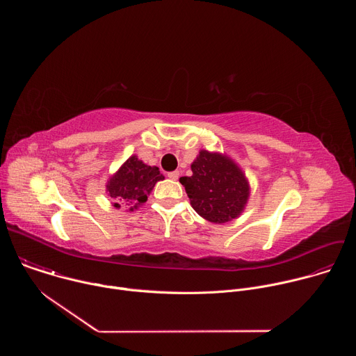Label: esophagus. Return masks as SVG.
<instances>
[{
    "instance_id": "1",
    "label": "esophagus",
    "mask_w": 356,
    "mask_h": 356,
    "mask_svg": "<svg viewBox=\"0 0 356 356\" xmlns=\"http://www.w3.org/2000/svg\"><path fill=\"white\" fill-rule=\"evenodd\" d=\"M168 177L172 179V180H177V179H179V172H177V170L170 172V173H168Z\"/></svg>"
}]
</instances>
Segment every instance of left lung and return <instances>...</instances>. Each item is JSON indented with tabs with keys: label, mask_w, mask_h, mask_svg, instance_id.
<instances>
[{
	"label": "left lung",
	"mask_w": 356,
	"mask_h": 356,
	"mask_svg": "<svg viewBox=\"0 0 356 356\" xmlns=\"http://www.w3.org/2000/svg\"><path fill=\"white\" fill-rule=\"evenodd\" d=\"M191 176L180 177L198 216L216 224L241 216L249 198V183L241 168L217 152L200 150L191 163Z\"/></svg>",
	"instance_id": "1"
}]
</instances>
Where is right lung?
<instances>
[{"label": "right lung", "mask_w": 356, "mask_h": 356, "mask_svg": "<svg viewBox=\"0 0 356 356\" xmlns=\"http://www.w3.org/2000/svg\"><path fill=\"white\" fill-rule=\"evenodd\" d=\"M159 168L147 166L138 156H131L107 183V193L114 200V207H129V211L138 210L147 200L152 188L163 180Z\"/></svg>", "instance_id": "right-lung-1"}]
</instances>
